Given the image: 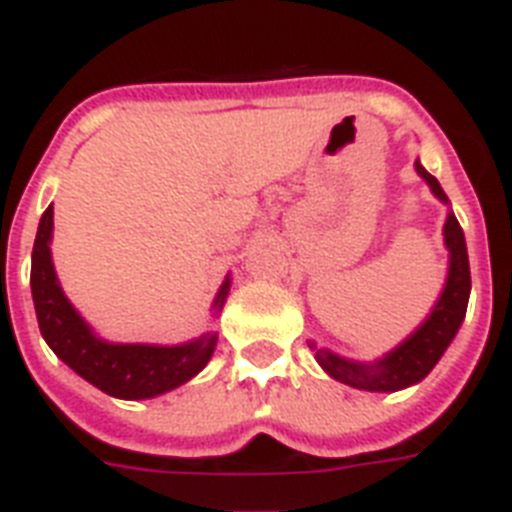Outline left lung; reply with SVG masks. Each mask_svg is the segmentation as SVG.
Returning <instances> with one entry per match:
<instances>
[{
	"label": "left lung",
	"mask_w": 512,
	"mask_h": 512,
	"mask_svg": "<svg viewBox=\"0 0 512 512\" xmlns=\"http://www.w3.org/2000/svg\"><path fill=\"white\" fill-rule=\"evenodd\" d=\"M416 172L424 177L426 185L432 188V193L442 204H450L442 185L437 183V177L429 175L421 167V162H416ZM445 246L450 251L445 290L439 295V301L434 303L432 314L426 316V322L408 340L400 342L398 348L390 350L387 356L374 363L348 361L332 350L316 348L314 342H308L316 350V361L329 377L342 384H350L356 390L398 392L403 387L421 382L437 366V361L442 358L447 345L453 342V337L458 335L460 324L466 319L468 295H471V266H468L466 238H463V230H460L453 211L447 214L445 222Z\"/></svg>",
	"instance_id": "obj_1"
}]
</instances>
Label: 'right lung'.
Wrapping results in <instances>:
<instances>
[{
  "label": "right lung",
  "mask_w": 512,
  "mask_h": 512,
  "mask_svg": "<svg viewBox=\"0 0 512 512\" xmlns=\"http://www.w3.org/2000/svg\"><path fill=\"white\" fill-rule=\"evenodd\" d=\"M54 206L41 214L31 256V293L38 329L46 345L75 374L120 400H146L175 390L204 369L217 348V335L206 332L183 345L107 342L94 335L86 319L67 301L52 264ZM230 293V277L219 287L214 311H222Z\"/></svg>",
  "instance_id": "1"
}]
</instances>
